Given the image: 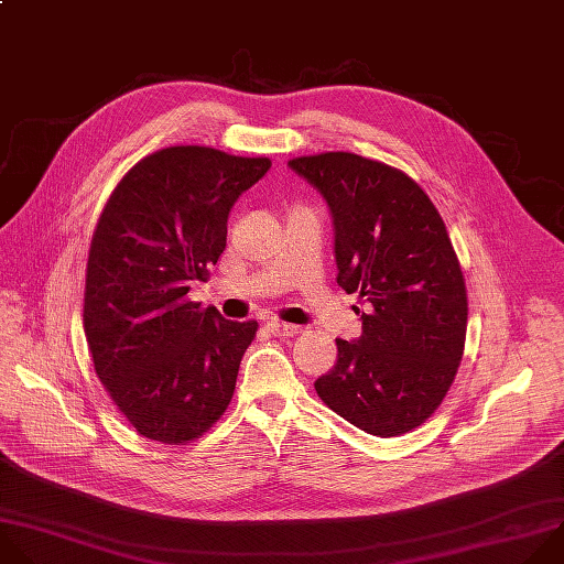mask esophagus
Returning <instances> with one entry per match:
<instances>
[{"mask_svg":"<svg viewBox=\"0 0 564 564\" xmlns=\"http://www.w3.org/2000/svg\"><path fill=\"white\" fill-rule=\"evenodd\" d=\"M267 328H269L273 335H280V337H293V335L302 333V328H300V326L289 324V322H280V319H271V322H267Z\"/></svg>","mask_w":564,"mask_h":564,"instance_id":"esophagus-1","label":"esophagus"}]
</instances>
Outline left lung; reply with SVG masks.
<instances>
[{
	"label": "left lung",
	"instance_id": "left-lung-1",
	"mask_svg": "<svg viewBox=\"0 0 564 564\" xmlns=\"http://www.w3.org/2000/svg\"><path fill=\"white\" fill-rule=\"evenodd\" d=\"M289 166L326 199L337 284L367 304L362 335L337 337V362L315 391L354 426L402 435L440 406L465 354L469 302L454 245L429 195L389 164L330 151Z\"/></svg>",
	"mask_w": 564,
	"mask_h": 564
}]
</instances>
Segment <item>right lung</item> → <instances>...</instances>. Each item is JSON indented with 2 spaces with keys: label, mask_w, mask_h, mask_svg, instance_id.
<instances>
[{
  "label": "right lung",
  "mask_w": 564,
  "mask_h": 564,
  "mask_svg": "<svg viewBox=\"0 0 564 564\" xmlns=\"http://www.w3.org/2000/svg\"><path fill=\"white\" fill-rule=\"evenodd\" d=\"M271 169L210 147H169L112 188L90 240L84 333L95 373L135 431L186 444L227 411L258 322L188 300L227 247L238 197Z\"/></svg>",
  "instance_id": "add662e5"
}]
</instances>
